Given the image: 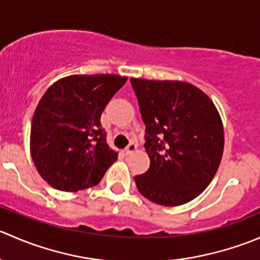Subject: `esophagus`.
<instances>
[{
  "instance_id": "1",
  "label": "esophagus",
  "mask_w": 260,
  "mask_h": 260,
  "mask_svg": "<svg viewBox=\"0 0 260 260\" xmlns=\"http://www.w3.org/2000/svg\"><path fill=\"white\" fill-rule=\"evenodd\" d=\"M136 149H137V143L129 142V145L125 147L124 152H125V154H131V153H133V152H135Z\"/></svg>"
}]
</instances>
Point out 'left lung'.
<instances>
[{"label":"left lung","mask_w":260,"mask_h":260,"mask_svg":"<svg viewBox=\"0 0 260 260\" xmlns=\"http://www.w3.org/2000/svg\"><path fill=\"white\" fill-rule=\"evenodd\" d=\"M146 125L149 169L135 176L152 203L179 206L198 198L214 179L224 151V128L211 99L185 81L132 78Z\"/></svg>","instance_id":"left-lung-1"}]
</instances>
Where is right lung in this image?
I'll list each match as a JSON object with an SVG mask.
<instances>
[{"instance_id":"obj_1","label":"right lung","mask_w":260,"mask_h":260,"mask_svg":"<svg viewBox=\"0 0 260 260\" xmlns=\"http://www.w3.org/2000/svg\"><path fill=\"white\" fill-rule=\"evenodd\" d=\"M127 78L72 75L52 84L31 123L30 148L36 170L60 191L98 185L118 152L107 143L101 115Z\"/></svg>"}]
</instances>
